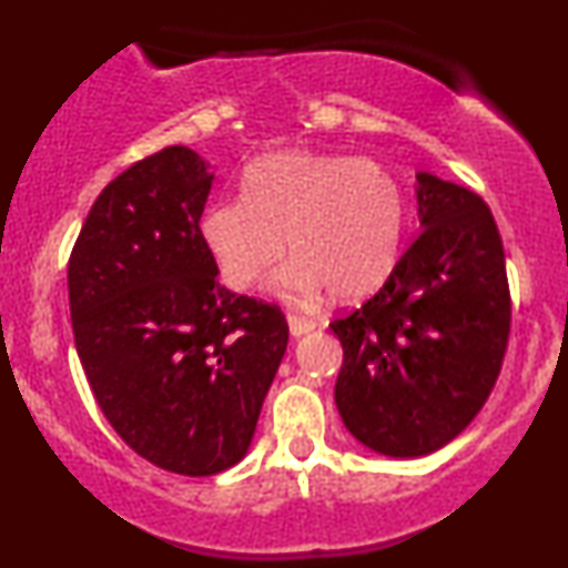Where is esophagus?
<instances>
[{
  "mask_svg": "<svg viewBox=\"0 0 568 568\" xmlns=\"http://www.w3.org/2000/svg\"><path fill=\"white\" fill-rule=\"evenodd\" d=\"M288 328L293 336H304L315 328V321H310V317H302V315H288Z\"/></svg>",
  "mask_w": 568,
  "mask_h": 568,
  "instance_id": "1",
  "label": "esophagus"
}]
</instances>
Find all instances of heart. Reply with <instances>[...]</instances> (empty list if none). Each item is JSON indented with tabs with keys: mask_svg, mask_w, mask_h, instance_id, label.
<instances>
[{
	"mask_svg": "<svg viewBox=\"0 0 568 568\" xmlns=\"http://www.w3.org/2000/svg\"><path fill=\"white\" fill-rule=\"evenodd\" d=\"M406 192L382 162L328 152H277L253 162L243 197L205 207L200 237L219 275L247 291L285 256L272 291L312 304L323 288L338 304L374 296L400 262Z\"/></svg>",
	"mask_w": 568,
	"mask_h": 568,
	"instance_id": "b5f03b06",
	"label": "heart"
}]
</instances>
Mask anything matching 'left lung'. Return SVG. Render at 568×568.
I'll return each instance as SVG.
<instances>
[{"mask_svg":"<svg viewBox=\"0 0 568 568\" xmlns=\"http://www.w3.org/2000/svg\"><path fill=\"white\" fill-rule=\"evenodd\" d=\"M422 232L366 304L336 317V408L363 446L425 456L491 395L510 336L505 247L478 194L416 175Z\"/></svg>","mask_w":568,"mask_h":568,"instance_id":"8db88e82","label":"left lung"}]
</instances>
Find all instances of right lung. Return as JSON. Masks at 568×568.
Here are the masks:
<instances>
[{
	"mask_svg": "<svg viewBox=\"0 0 568 568\" xmlns=\"http://www.w3.org/2000/svg\"><path fill=\"white\" fill-rule=\"evenodd\" d=\"M213 173L186 146L98 194L69 258L77 355L122 440L179 475L237 465L288 347L277 304L219 283L200 219Z\"/></svg>",
	"mask_w": 568,
	"mask_h": 568,
	"instance_id": "add662e5",
	"label": "right lung"
}]
</instances>
